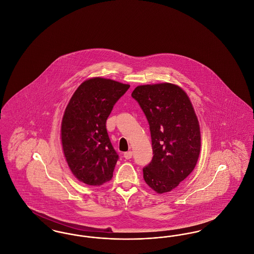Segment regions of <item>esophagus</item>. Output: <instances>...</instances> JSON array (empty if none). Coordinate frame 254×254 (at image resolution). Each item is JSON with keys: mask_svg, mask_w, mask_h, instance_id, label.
Wrapping results in <instances>:
<instances>
[{"mask_svg": "<svg viewBox=\"0 0 254 254\" xmlns=\"http://www.w3.org/2000/svg\"><path fill=\"white\" fill-rule=\"evenodd\" d=\"M124 157L126 158L127 160H129L132 157V151H127V152H125L124 153Z\"/></svg>", "mask_w": 254, "mask_h": 254, "instance_id": "esophagus-1", "label": "esophagus"}]
</instances>
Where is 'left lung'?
<instances>
[{"label": "left lung", "mask_w": 254, "mask_h": 254, "mask_svg": "<svg viewBox=\"0 0 254 254\" xmlns=\"http://www.w3.org/2000/svg\"><path fill=\"white\" fill-rule=\"evenodd\" d=\"M134 98L149 125L153 158L144 179L157 193L169 192L193 170L201 148L197 116L187 93L169 83L139 85Z\"/></svg>", "instance_id": "obj_1"}]
</instances>
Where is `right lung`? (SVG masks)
I'll return each mask as SVG.
<instances>
[{
	"mask_svg": "<svg viewBox=\"0 0 254 254\" xmlns=\"http://www.w3.org/2000/svg\"><path fill=\"white\" fill-rule=\"evenodd\" d=\"M129 85L91 78L79 85L64 110L61 127L63 150L73 175L89 186L110 181L119 155L106 123Z\"/></svg>",
	"mask_w": 254,
	"mask_h": 254,
	"instance_id": "1",
	"label": "right lung"
}]
</instances>
